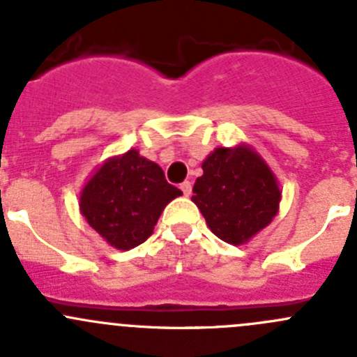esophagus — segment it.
I'll list each match as a JSON object with an SVG mask.
<instances>
[{
    "mask_svg": "<svg viewBox=\"0 0 357 357\" xmlns=\"http://www.w3.org/2000/svg\"><path fill=\"white\" fill-rule=\"evenodd\" d=\"M179 188H181L183 195H185V197H190V195H192V183H190V181H183V183H181V186H179Z\"/></svg>",
    "mask_w": 357,
    "mask_h": 357,
    "instance_id": "esophagus-1",
    "label": "esophagus"
}]
</instances>
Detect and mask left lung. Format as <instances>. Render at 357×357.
Wrapping results in <instances>:
<instances>
[{
    "label": "left lung",
    "instance_id": "1",
    "mask_svg": "<svg viewBox=\"0 0 357 357\" xmlns=\"http://www.w3.org/2000/svg\"><path fill=\"white\" fill-rule=\"evenodd\" d=\"M202 169L192 200L222 242L247 243L278 214L282 192L276 176L250 146L215 149Z\"/></svg>",
    "mask_w": 357,
    "mask_h": 357
}]
</instances>
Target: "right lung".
<instances>
[{
    "label": "right lung",
    "mask_w": 357,
    "mask_h": 357,
    "mask_svg": "<svg viewBox=\"0 0 357 357\" xmlns=\"http://www.w3.org/2000/svg\"><path fill=\"white\" fill-rule=\"evenodd\" d=\"M181 190L165 181L160 165L129 150L103 162L81 192L88 225L112 247L129 250L153 233L165 205Z\"/></svg>",
    "instance_id": "add662e5"
}]
</instances>
